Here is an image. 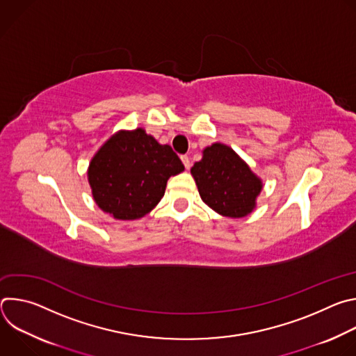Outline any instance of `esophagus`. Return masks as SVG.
<instances>
[{
	"label": "esophagus",
	"mask_w": 356,
	"mask_h": 356,
	"mask_svg": "<svg viewBox=\"0 0 356 356\" xmlns=\"http://www.w3.org/2000/svg\"><path fill=\"white\" fill-rule=\"evenodd\" d=\"M180 159H181V162H183L184 168H186V169H190V159H188V156L183 155V156H180Z\"/></svg>",
	"instance_id": "esophagus-1"
}]
</instances>
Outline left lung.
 Listing matches in <instances>:
<instances>
[{"instance_id": "left-lung-1", "label": "left lung", "mask_w": 356, "mask_h": 356, "mask_svg": "<svg viewBox=\"0 0 356 356\" xmlns=\"http://www.w3.org/2000/svg\"><path fill=\"white\" fill-rule=\"evenodd\" d=\"M191 175L202 201L231 218L245 217L255 209V200L262 190V181L222 143L206 147L202 159L191 168Z\"/></svg>"}]
</instances>
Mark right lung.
I'll list each match as a JSON object with an SVG mask.
<instances>
[{
  "mask_svg": "<svg viewBox=\"0 0 356 356\" xmlns=\"http://www.w3.org/2000/svg\"><path fill=\"white\" fill-rule=\"evenodd\" d=\"M184 166L169 145H161L142 128L110 138L88 168L98 207L118 220H136L154 209L170 176Z\"/></svg>",
  "mask_w": 356,
  "mask_h": 356,
  "instance_id": "obj_1",
  "label": "right lung"
}]
</instances>
